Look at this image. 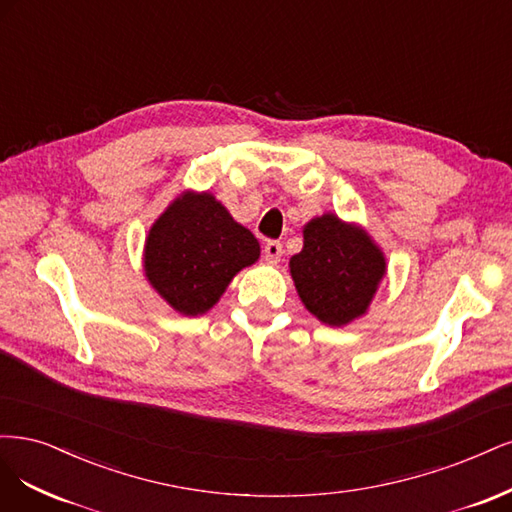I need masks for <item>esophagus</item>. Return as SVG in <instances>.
Instances as JSON below:
<instances>
[{
	"mask_svg": "<svg viewBox=\"0 0 512 512\" xmlns=\"http://www.w3.org/2000/svg\"><path fill=\"white\" fill-rule=\"evenodd\" d=\"M263 255H266V259L270 263L280 261V257H283V244H280L278 240H268L266 246H263Z\"/></svg>",
	"mask_w": 512,
	"mask_h": 512,
	"instance_id": "1",
	"label": "esophagus"
}]
</instances>
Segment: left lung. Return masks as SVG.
<instances>
[{"label": "left lung", "mask_w": 512, "mask_h": 512, "mask_svg": "<svg viewBox=\"0 0 512 512\" xmlns=\"http://www.w3.org/2000/svg\"><path fill=\"white\" fill-rule=\"evenodd\" d=\"M304 306L327 325H344L366 312L385 257L361 229L323 214L304 227V249L289 261Z\"/></svg>", "instance_id": "8db88e82"}]
</instances>
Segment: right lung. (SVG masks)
<instances>
[{"label":"right lung","mask_w":512,"mask_h":512,"mask_svg":"<svg viewBox=\"0 0 512 512\" xmlns=\"http://www.w3.org/2000/svg\"><path fill=\"white\" fill-rule=\"evenodd\" d=\"M259 257L249 229L208 193H185L161 214L146 238L144 270L174 310L202 315L229 280Z\"/></svg>","instance_id":"right-lung-1"}]
</instances>
